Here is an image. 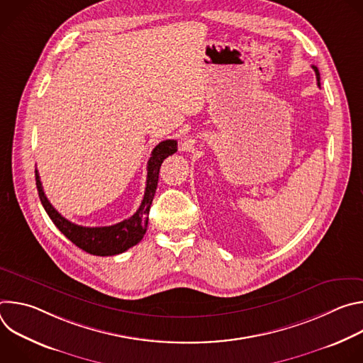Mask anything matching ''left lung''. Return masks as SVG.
Masks as SVG:
<instances>
[{
	"instance_id": "8db88e82",
	"label": "left lung",
	"mask_w": 363,
	"mask_h": 363,
	"mask_svg": "<svg viewBox=\"0 0 363 363\" xmlns=\"http://www.w3.org/2000/svg\"><path fill=\"white\" fill-rule=\"evenodd\" d=\"M313 67V70H315V73H316V79H318V84L320 86V73H319V69L316 67V66H312Z\"/></svg>"
}]
</instances>
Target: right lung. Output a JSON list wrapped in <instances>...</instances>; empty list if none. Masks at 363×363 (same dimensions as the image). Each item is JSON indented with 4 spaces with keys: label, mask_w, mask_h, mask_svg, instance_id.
Returning <instances> with one entry per match:
<instances>
[{
    "label": "right lung",
    "mask_w": 363,
    "mask_h": 363,
    "mask_svg": "<svg viewBox=\"0 0 363 363\" xmlns=\"http://www.w3.org/2000/svg\"><path fill=\"white\" fill-rule=\"evenodd\" d=\"M177 152V140L168 139L155 146L152 150L150 158L147 161V178H146V188L142 203L138 211L128 220L118 223L109 227H83L77 225L69 220H66L53 205L47 199L43 185L40 181V175L35 169V185L38 191L40 201L44 206L45 213L55 223V225L79 248L83 251L93 254V255H116L121 254L130 247L136 245L145 235L147 228V214L152 199L157 191L158 178L161 164L169 155Z\"/></svg>",
    "instance_id": "right-lung-1"
}]
</instances>
